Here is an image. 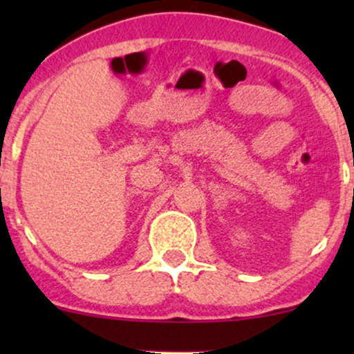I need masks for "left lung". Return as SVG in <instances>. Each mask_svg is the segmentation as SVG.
<instances>
[{"label": "left lung", "mask_w": 354, "mask_h": 354, "mask_svg": "<svg viewBox=\"0 0 354 354\" xmlns=\"http://www.w3.org/2000/svg\"><path fill=\"white\" fill-rule=\"evenodd\" d=\"M353 191H354V189H353Z\"/></svg>", "instance_id": "1"}]
</instances>
